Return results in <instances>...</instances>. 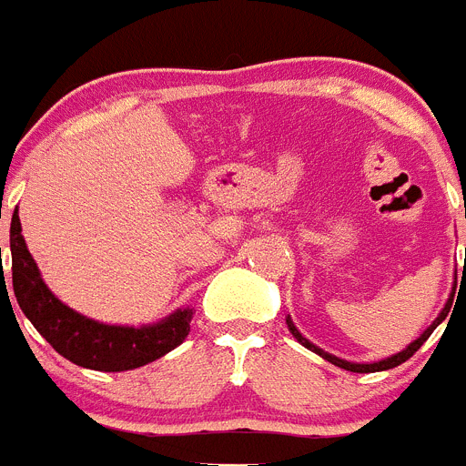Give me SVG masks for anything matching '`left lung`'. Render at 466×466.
<instances>
[{
	"label": "left lung",
	"instance_id": "obj_1",
	"mask_svg": "<svg viewBox=\"0 0 466 466\" xmlns=\"http://www.w3.org/2000/svg\"><path fill=\"white\" fill-rule=\"evenodd\" d=\"M452 296H455V287H452ZM452 296H451V299H448V303H446V308H443V310H441V315L436 317L434 322H431V327H427V331L422 333V336H420L418 340H413V343H410L409 348H406V350H401V352H399V355H394V357H387V360H382V361H376V364H352V361L339 360V357L329 355V352H324V350H319V348H315V345H312V343H308V340L303 339V336H300V333H299V329H296L294 324H291V319H287V324H289V331L294 333V339L299 340L300 345H306L308 350H312V352H317V355H319V357H324V360H327V361H331V364L340 366V369H345V371H352V373H373V371H387V369H394V366H399V364H403V361H406V360H410V357H413L415 352H418V350L422 348V343H425V340L430 339V336H431V331H434V329L439 327V324H441L443 319H446V317H448V312H451Z\"/></svg>",
	"mask_w": 466,
	"mask_h": 466
}]
</instances>
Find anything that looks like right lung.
Instances as JSON below:
<instances>
[{
	"mask_svg": "<svg viewBox=\"0 0 466 466\" xmlns=\"http://www.w3.org/2000/svg\"><path fill=\"white\" fill-rule=\"evenodd\" d=\"M20 219H11V275L20 310L57 355L93 371H130L156 361L188 336L191 310H177L154 327H111L74 312L51 294L20 236Z\"/></svg>",
	"mask_w": 466,
	"mask_h": 466,
	"instance_id": "obj_1",
	"label": "right lung"
}]
</instances>
